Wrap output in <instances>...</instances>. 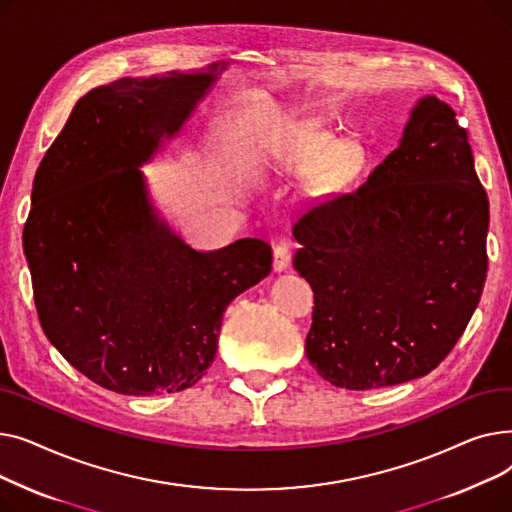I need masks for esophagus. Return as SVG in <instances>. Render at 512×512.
<instances>
[{
    "label": "esophagus",
    "mask_w": 512,
    "mask_h": 512,
    "mask_svg": "<svg viewBox=\"0 0 512 512\" xmlns=\"http://www.w3.org/2000/svg\"><path fill=\"white\" fill-rule=\"evenodd\" d=\"M290 257H292L290 242H278V245L274 247V270L276 272L286 270L288 263H290Z\"/></svg>",
    "instance_id": "obj_1"
}]
</instances>
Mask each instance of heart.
Segmentation results:
<instances>
[{
  "instance_id": "1",
  "label": "heart",
  "mask_w": 512,
  "mask_h": 512,
  "mask_svg": "<svg viewBox=\"0 0 512 512\" xmlns=\"http://www.w3.org/2000/svg\"><path fill=\"white\" fill-rule=\"evenodd\" d=\"M338 147L340 143L336 139L315 137L292 155V168L303 174H311L324 167L325 170L321 171V182L330 188L344 186L359 174L361 155L355 149H346L336 156Z\"/></svg>"
}]
</instances>
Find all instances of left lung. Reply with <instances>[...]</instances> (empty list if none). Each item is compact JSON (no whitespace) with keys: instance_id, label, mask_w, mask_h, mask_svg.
<instances>
[{"instance_id":"8db88e82","label":"left lung","mask_w":512,"mask_h":512,"mask_svg":"<svg viewBox=\"0 0 512 512\" xmlns=\"http://www.w3.org/2000/svg\"><path fill=\"white\" fill-rule=\"evenodd\" d=\"M488 224L467 130L448 103L419 99L367 182L292 228L315 303L305 353L321 378L371 390L436 369L481 299Z\"/></svg>"}]
</instances>
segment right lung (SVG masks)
Here are the masks:
<instances>
[{
    "label": "right lung",
    "instance_id": "add662e5",
    "mask_svg": "<svg viewBox=\"0 0 512 512\" xmlns=\"http://www.w3.org/2000/svg\"><path fill=\"white\" fill-rule=\"evenodd\" d=\"M215 70L89 91L35 174L22 245L41 328L105 390L195 386L218 353L226 307L272 270L265 240L199 253L147 199L139 166L180 130Z\"/></svg>",
    "mask_w": 512,
    "mask_h": 512
}]
</instances>
